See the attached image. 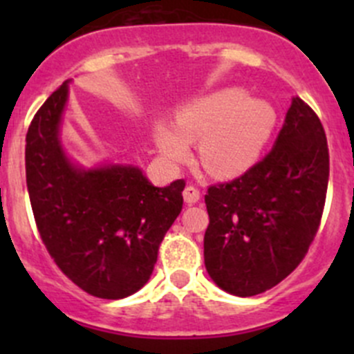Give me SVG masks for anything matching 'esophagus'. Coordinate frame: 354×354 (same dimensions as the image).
Wrapping results in <instances>:
<instances>
[{
	"label": "esophagus",
	"instance_id": "obj_1",
	"mask_svg": "<svg viewBox=\"0 0 354 354\" xmlns=\"http://www.w3.org/2000/svg\"><path fill=\"white\" fill-rule=\"evenodd\" d=\"M183 198L187 203H197L200 200V190L194 185H188L183 190Z\"/></svg>",
	"mask_w": 354,
	"mask_h": 354
}]
</instances>
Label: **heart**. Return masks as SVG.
Segmentation results:
<instances>
[{
	"label": "heart",
	"mask_w": 354,
	"mask_h": 354,
	"mask_svg": "<svg viewBox=\"0 0 354 354\" xmlns=\"http://www.w3.org/2000/svg\"><path fill=\"white\" fill-rule=\"evenodd\" d=\"M276 109L248 99L241 88H224L185 106L176 114V131L157 130L159 151L171 162L188 156L197 142L200 164L216 176H236L252 167L276 127Z\"/></svg>",
	"instance_id": "1"
}]
</instances>
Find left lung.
Listing matches in <instances>:
<instances>
[{
  "label": "left lung",
  "mask_w": 354,
  "mask_h": 354,
  "mask_svg": "<svg viewBox=\"0 0 354 354\" xmlns=\"http://www.w3.org/2000/svg\"><path fill=\"white\" fill-rule=\"evenodd\" d=\"M327 183L326 131L296 97L269 154L241 176L207 188L203 260L214 283L255 296L286 279L319 231Z\"/></svg>",
  "instance_id": "8db88e82"
}]
</instances>
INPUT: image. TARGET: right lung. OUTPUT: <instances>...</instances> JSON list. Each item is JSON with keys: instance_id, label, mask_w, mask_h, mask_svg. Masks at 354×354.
<instances>
[{"instance_id": "right-lung-1", "label": "right lung", "mask_w": 354, "mask_h": 354, "mask_svg": "<svg viewBox=\"0 0 354 354\" xmlns=\"http://www.w3.org/2000/svg\"><path fill=\"white\" fill-rule=\"evenodd\" d=\"M66 82L27 131L25 174L41 240L63 274L92 296L121 299L151 277L167 230L183 209L185 180L157 188L140 169L75 167L58 138Z\"/></svg>"}]
</instances>
